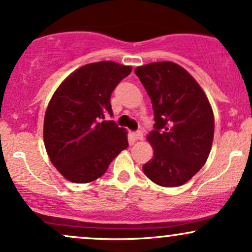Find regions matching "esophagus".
Listing matches in <instances>:
<instances>
[{"label": "esophagus", "mask_w": 252, "mask_h": 252, "mask_svg": "<svg viewBox=\"0 0 252 252\" xmlns=\"http://www.w3.org/2000/svg\"><path fill=\"white\" fill-rule=\"evenodd\" d=\"M134 137H135V140H142V138H143L142 131H141V130H137V131H135L134 132Z\"/></svg>", "instance_id": "1"}]
</instances>
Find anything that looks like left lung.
Masks as SVG:
<instances>
[{
	"mask_svg": "<svg viewBox=\"0 0 252 252\" xmlns=\"http://www.w3.org/2000/svg\"><path fill=\"white\" fill-rule=\"evenodd\" d=\"M154 110L148 141L154 158L143 173L163 187L181 186L206 162L215 134L209 99L195 79L178 63H152L135 70Z\"/></svg>",
	"mask_w": 252,
	"mask_h": 252,
	"instance_id": "1",
	"label": "left lung"
}]
</instances>
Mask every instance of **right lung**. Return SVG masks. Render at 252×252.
Instances as JSON below:
<instances>
[{
    "label": "right lung",
    "mask_w": 252,
    "mask_h": 252,
    "mask_svg": "<svg viewBox=\"0 0 252 252\" xmlns=\"http://www.w3.org/2000/svg\"><path fill=\"white\" fill-rule=\"evenodd\" d=\"M130 72V66L114 62L88 63L54 92L45 114L43 141L53 166L67 180H96L128 147L126 130L104 118L112 116L110 97Z\"/></svg>",
    "instance_id": "1"
}]
</instances>
